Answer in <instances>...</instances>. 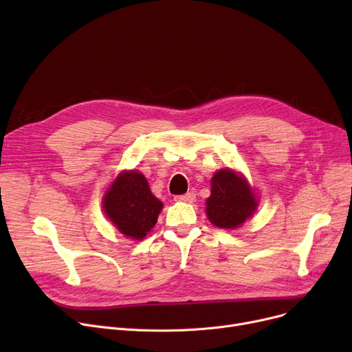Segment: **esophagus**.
<instances>
[{"instance_id": "34e87169", "label": "esophagus", "mask_w": 352, "mask_h": 352, "mask_svg": "<svg viewBox=\"0 0 352 352\" xmlns=\"http://www.w3.org/2000/svg\"><path fill=\"white\" fill-rule=\"evenodd\" d=\"M175 201H181V202H194L195 201V194L192 191L184 194V195H178L175 197Z\"/></svg>"}]
</instances>
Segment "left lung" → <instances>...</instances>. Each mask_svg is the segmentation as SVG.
I'll return each instance as SVG.
<instances>
[{"instance_id": "8db88e82", "label": "left lung", "mask_w": 352, "mask_h": 352, "mask_svg": "<svg viewBox=\"0 0 352 352\" xmlns=\"http://www.w3.org/2000/svg\"><path fill=\"white\" fill-rule=\"evenodd\" d=\"M206 206L211 224L218 228L235 230L254 215L258 199L241 174L223 168L211 178V195Z\"/></svg>"}]
</instances>
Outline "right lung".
<instances>
[{"label": "right lung", "instance_id": "1", "mask_svg": "<svg viewBox=\"0 0 352 352\" xmlns=\"http://www.w3.org/2000/svg\"><path fill=\"white\" fill-rule=\"evenodd\" d=\"M162 202L153 195L138 171H122L104 194L102 208L111 223L128 238L140 241L157 224Z\"/></svg>", "mask_w": 352, "mask_h": 352}]
</instances>
